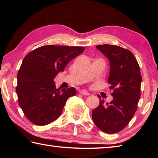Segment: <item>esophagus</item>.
Returning a JSON list of instances; mask_svg holds the SVG:
<instances>
[{
  "instance_id": "1",
  "label": "esophagus",
  "mask_w": 158,
  "mask_h": 158,
  "mask_svg": "<svg viewBox=\"0 0 158 158\" xmlns=\"http://www.w3.org/2000/svg\"><path fill=\"white\" fill-rule=\"evenodd\" d=\"M80 94H81L83 95H89V93L87 91V90H85L84 89H82L79 91Z\"/></svg>"
}]
</instances>
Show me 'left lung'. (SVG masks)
<instances>
[{
	"label": "left lung",
	"mask_w": 158,
	"mask_h": 158,
	"mask_svg": "<svg viewBox=\"0 0 158 158\" xmlns=\"http://www.w3.org/2000/svg\"><path fill=\"white\" fill-rule=\"evenodd\" d=\"M96 48L109 60L108 84L114 92L113 100L106 106L100 99V105L92 111V118L102 132L114 134L124 129L137 111L141 96L140 68L129 50L110 44L98 45Z\"/></svg>",
	"instance_id": "obj_1"
}]
</instances>
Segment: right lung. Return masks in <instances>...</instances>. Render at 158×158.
<instances>
[{
    "mask_svg": "<svg viewBox=\"0 0 158 158\" xmlns=\"http://www.w3.org/2000/svg\"><path fill=\"white\" fill-rule=\"evenodd\" d=\"M84 49L83 47L45 45L23 58L17 74L16 91L20 107L31 123L45 125L54 121L68 99L76 95L73 87L56 89L53 79Z\"/></svg>",
    "mask_w": 158,
    "mask_h": 158,
    "instance_id": "right-lung-1",
    "label": "right lung"
}]
</instances>
